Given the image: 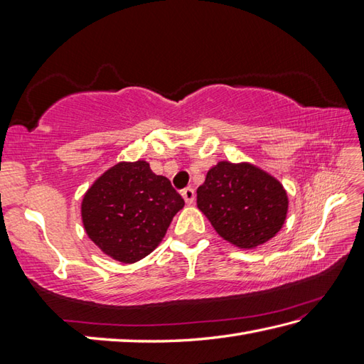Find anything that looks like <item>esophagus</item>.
Returning <instances> with one entry per match:
<instances>
[{"mask_svg":"<svg viewBox=\"0 0 364 364\" xmlns=\"http://www.w3.org/2000/svg\"><path fill=\"white\" fill-rule=\"evenodd\" d=\"M181 196L184 198V202H186L188 205H192V203H194V200H196V191L192 188H186V189L181 191Z\"/></svg>","mask_w":364,"mask_h":364,"instance_id":"obj_1","label":"esophagus"}]
</instances>
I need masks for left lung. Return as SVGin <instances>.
Returning <instances> with one entry per match:
<instances>
[{
  "mask_svg": "<svg viewBox=\"0 0 364 364\" xmlns=\"http://www.w3.org/2000/svg\"><path fill=\"white\" fill-rule=\"evenodd\" d=\"M289 200L283 184L250 162L219 161L197 189V206L218 235L252 250L282 230Z\"/></svg>",
  "mask_w": 364,
  "mask_h": 364,
  "instance_id": "left-lung-1",
  "label": "left lung"
}]
</instances>
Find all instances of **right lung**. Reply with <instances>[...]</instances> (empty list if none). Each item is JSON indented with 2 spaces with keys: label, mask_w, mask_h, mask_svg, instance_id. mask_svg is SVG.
Masks as SVG:
<instances>
[{
  "label": "right lung",
  "mask_w": 364,
  "mask_h": 364,
  "mask_svg": "<svg viewBox=\"0 0 364 364\" xmlns=\"http://www.w3.org/2000/svg\"><path fill=\"white\" fill-rule=\"evenodd\" d=\"M184 200L144 159L120 161L100 175L81 203L82 227L100 250L131 264L161 244Z\"/></svg>",
  "instance_id": "add662e5"
}]
</instances>
